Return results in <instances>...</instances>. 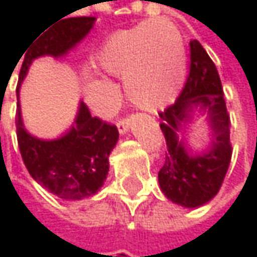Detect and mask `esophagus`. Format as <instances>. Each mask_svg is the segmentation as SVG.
<instances>
[{
  "instance_id": "1",
  "label": "esophagus",
  "mask_w": 257,
  "mask_h": 257,
  "mask_svg": "<svg viewBox=\"0 0 257 257\" xmlns=\"http://www.w3.org/2000/svg\"><path fill=\"white\" fill-rule=\"evenodd\" d=\"M116 125H117V129H119L120 134H125V132H128L129 125H131V119L129 117H123V119L117 120Z\"/></svg>"
}]
</instances>
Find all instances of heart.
Wrapping results in <instances>:
<instances>
[{
  "label": "heart",
  "instance_id": "1",
  "mask_svg": "<svg viewBox=\"0 0 257 257\" xmlns=\"http://www.w3.org/2000/svg\"><path fill=\"white\" fill-rule=\"evenodd\" d=\"M98 70L125 77L129 101L143 110L170 104L186 74V50L168 21H149L111 34L93 58Z\"/></svg>",
  "mask_w": 257,
  "mask_h": 257
}]
</instances>
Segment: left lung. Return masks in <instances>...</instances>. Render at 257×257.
I'll use <instances>...</instances> for the list:
<instances>
[{
	"instance_id": "obj_1",
	"label": "left lung",
	"mask_w": 257,
	"mask_h": 257,
	"mask_svg": "<svg viewBox=\"0 0 257 257\" xmlns=\"http://www.w3.org/2000/svg\"><path fill=\"white\" fill-rule=\"evenodd\" d=\"M189 46L190 68L184 87L176 102L159 113L167 152L158 179L168 199L195 208L217 195L231 164L232 146L231 119L216 65L198 40ZM195 111L206 114L213 137L210 147L199 155L189 154L181 138L182 125Z\"/></svg>"
}]
</instances>
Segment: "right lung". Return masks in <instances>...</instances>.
<instances>
[{"label":"right lung","instance_id":"right-lung-1","mask_svg":"<svg viewBox=\"0 0 257 257\" xmlns=\"http://www.w3.org/2000/svg\"><path fill=\"white\" fill-rule=\"evenodd\" d=\"M93 24L95 18H70L32 41L24 52L25 56L22 55L18 98L21 83L34 59L44 55L55 58L65 55L87 35ZM16 131L19 150L31 177L53 195L73 201L92 196L101 189L108 174V156L119 140L117 128L99 117H92L83 102H80L74 125L56 140H40L26 132L18 102Z\"/></svg>","mask_w":257,"mask_h":257}]
</instances>
